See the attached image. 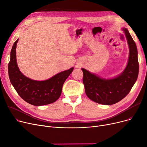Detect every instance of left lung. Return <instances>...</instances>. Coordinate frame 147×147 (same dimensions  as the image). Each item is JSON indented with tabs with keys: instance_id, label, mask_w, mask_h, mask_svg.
Instances as JSON below:
<instances>
[{
	"instance_id": "1",
	"label": "left lung",
	"mask_w": 147,
	"mask_h": 147,
	"mask_svg": "<svg viewBox=\"0 0 147 147\" xmlns=\"http://www.w3.org/2000/svg\"><path fill=\"white\" fill-rule=\"evenodd\" d=\"M123 30L129 45V57L121 74L113 79H105L82 68L86 95L92 101L100 104L112 105L121 101L129 94L138 78L139 63L136 45L127 29L123 28Z\"/></svg>"
}]
</instances>
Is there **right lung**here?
Instances as JSON below:
<instances>
[{
  "label": "right lung",
  "instance_id": "1",
  "mask_svg": "<svg viewBox=\"0 0 147 147\" xmlns=\"http://www.w3.org/2000/svg\"><path fill=\"white\" fill-rule=\"evenodd\" d=\"M18 39L13 45L8 64L9 79L18 94L27 102L36 106L48 105L55 102L60 97L62 88L74 68L59 73L43 81L27 78L19 69L16 59V48Z\"/></svg>",
  "mask_w": 147,
  "mask_h": 147
}]
</instances>
